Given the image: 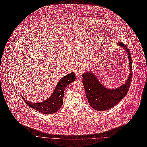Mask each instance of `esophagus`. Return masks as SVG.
<instances>
[{
  "label": "esophagus",
  "mask_w": 147,
  "mask_h": 147,
  "mask_svg": "<svg viewBox=\"0 0 147 147\" xmlns=\"http://www.w3.org/2000/svg\"><path fill=\"white\" fill-rule=\"evenodd\" d=\"M82 73H83V71H82V69H76V70H75V74H76V77L78 78H80V76H81Z\"/></svg>",
  "instance_id": "34e87169"
}]
</instances>
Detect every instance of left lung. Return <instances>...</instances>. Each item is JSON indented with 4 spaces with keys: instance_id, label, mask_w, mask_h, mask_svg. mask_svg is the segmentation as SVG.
I'll use <instances>...</instances> for the list:
<instances>
[{
    "instance_id": "8db88e82",
    "label": "left lung",
    "mask_w": 147,
    "mask_h": 147,
    "mask_svg": "<svg viewBox=\"0 0 147 147\" xmlns=\"http://www.w3.org/2000/svg\"><path fill=\"white\" fill-rule=\"evenodd\" d=\"M117 45L125 49L128 55L130 71L125 83L117 89H109L99 82L91 70L82 74V83L88 102L93 109L98 111L108 110L118 104L127 95L130 86L132 75V57L124 43L119 42Z\"/></svg>"
}]
</instances>
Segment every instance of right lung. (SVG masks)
<instances>
[{
  "label": "right lung",
  "mask_w": 147,
  "mask_h": 147,
  "mask_svg": "<svg viewBox=\"0 0 147 147\" xmlns=\"http://www.w3.org/2000/svg\"><path fill=\"white\" fill-rule=\"evenodd\" d=\"M75 80L76 76L73 72L63 77L58 83L56 88L51 96L43 102L38 103L30 102L22 97L21 95H20L26 104L35 110L44 114H51L56 113L60 109L63 104L64 92L65 88L69 84L74 82Z\"/></svg>",
  "instance_id": "right-lung-1"
}]
</instances>
